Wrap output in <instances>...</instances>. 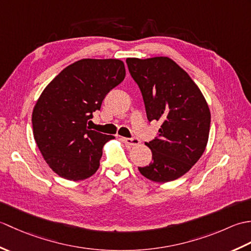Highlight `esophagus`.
I'll return each instance as SVG.
<instances>
[{
  "label": "esophagus",
  "mask_w": 251,
  "mask_h": 251,
  "mask_svg": "<svg viewBox=\"0 0 251 251\" xmlns=\"http://www.w3.org/2000/svg\"><path fill=\"white\" fill-rule=\"evenodd\" d=\"M122 140L124 141L127 146L136 147L140 143V140L138 138H122Z\"/></svg>",
  "instance_id": "obj_1"
}]
</instances>
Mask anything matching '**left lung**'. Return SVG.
Segmentation results:
<instances>
[{
  "label": "left lung",
  "mask_w": 251,
  "mask_h": 251,
  "mask_svg": "<svg viewBox=\"0 0 251 251\" xmlns=\"http://www.w3.org/2000/svg\"><path fill=\"white\" fill-rule=\"evenodd\" d=\"M131 77L139 86L148 120L162 122L158 137L146 146L152 162L138 167L154 182L180 178L204 153L210 129V111L199 86L168 57L127 58Z\"/></svg>",
  "instance_id": "obj_1"
}]
</instances>
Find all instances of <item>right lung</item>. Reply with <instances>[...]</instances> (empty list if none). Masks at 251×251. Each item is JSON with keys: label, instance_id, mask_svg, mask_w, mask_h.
Wrapping results in <instances>:
<instances>
[{"label": "right lung", "instance_id": "obj_1", "mask_svg": "<svg viewBox=\"0 0 251 251\" xmlns=\"http://www.w3.org/2000/svg\"><path fill=\"white\" fill-rule=\"evenodd\" d=\"M119 59H81L58 74L32 112L34 140L46 163L60 177L78 181L97 172L102 148L113 136L87 124L111 89L125 78Z\"/></svg>", "mask_w": 251, "mask_h": 251}]
</instances>
